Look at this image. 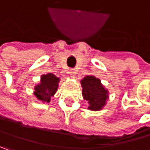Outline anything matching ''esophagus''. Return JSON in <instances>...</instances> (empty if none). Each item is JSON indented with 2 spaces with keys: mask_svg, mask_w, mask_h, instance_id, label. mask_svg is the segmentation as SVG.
Wrapping results in <instances>:
<instances>
[{
  "mask_svg": "<svg viewBox=\"0 0 150 150\" xmlns=\"http://www.w3.org/2000/svg\"><path fill=\"white\" fill-rule=\"evenodd\" d=\"M69 75H70L71 77H75V69H69Z\"/></svg>",
  "mask_w": 150,
  "mask_h": 150,
  "instance_id": "esophagus-1",
  "label": "esophagus"
}]
</instances>
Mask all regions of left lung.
Instances as JSON below:
<instances>
[{
  "label": "left lung",
  "mask_w": 150,
  "mask_h": 150,
  "mask_svg": "<svg viewBox=\"0 0 150 150\" xmlns=\"http://www.w3.org/2000/svg\"><path fill=\"white\" fill-rule=\"evenodd\" d=\"M83 99L88 104V110L100 111L106 105L109 100V91L94 75H86L81 80Z\"/></svg>",
  "instance_id": "left-lung-1"
}]
</instances>
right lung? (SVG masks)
Listing matches in <instances>:
<instances>
[{"label": "right lung", "instance_id": "right-lung-1", "mask_svg": "<svg viewBox=\"0 0 150 150\" xmlns=\"http://www.w3.org/2000/svg\"><path fill=\"white\" fill-rule=\"evenodd\" d=\"M59 82L60 78L57 77L52 73L42 75L40 77L39 83L35 85L33 94L37 100L43 102L49 103L51 98L57 93Z\"/></svg>", "mask_w": 150, "mask_h": 150}]
</instances>
